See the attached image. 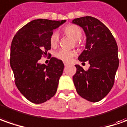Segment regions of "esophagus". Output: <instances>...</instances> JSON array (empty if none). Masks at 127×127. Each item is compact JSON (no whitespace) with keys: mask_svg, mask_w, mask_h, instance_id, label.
<instances>
[{"mask_svg":"<svg viewBox=\"0 0 127 127\" xmlns=\"http://www.w3.org/2000/svg\"><path fill=\"white\" fill-rule=\"evenodd\" d=\"M64 66H67V65H68V64H69V63L64 62Z\"/></svg>","mask_w":127,"mask_h":127,"instance_id":"34e87169","label":"esophagus"}]
</instances>
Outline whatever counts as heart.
Wrapping results in <instances>:
<instances>
[{"label":"heart","mask_w":127,"mask_h":127,"mask_svg":"<svg viewBox=\"0 0 127 127\" xmlns=\"http://www.w3.org/2000/svg\"><path fill=\"white\" fill-rule=\"evenodd\" d=\"M64 33L67 36L71 37L74 41H79L82 36V31L78 26L74 24H69L66 26L63 29ZM50 45L55 47L59 42V35L57 32H53L50 37ZM75 55L74 51H69L63 49L58 50L55 53V56L58 59L63 60L64 62H69Z\"/></svg>","instance_id":"obj_1"}]
</instances>
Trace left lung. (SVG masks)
Instances as JSON below:
<instances>
[{"label":"left lung","mask_w":127,"mask_h":127,"mask_svg":"<svg viewBox=\"0 0 127 127\" xmlns=\"http://www.w3.org/2000/svg\"><path fill=\"white\" fill-rule=\"evenodd\" d=\"M72 23L81 27L86 37L85 50L78 60L89 61L90 64L86 71L80 65H75L74 84L81 97L95 103L105 98L113 86L119 67L117 45L108 28L95 17L76 18Z\"/></svg>","instance_id":"8db88e82"}]
</instances>
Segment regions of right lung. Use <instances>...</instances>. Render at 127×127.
Listing matches in <instances>:
<instances>
[{"label": "right lung", "instance_id": "1", "mask_svg": "<svg viewBox=\"0 0 127 127\" xmlns=\"http://www.w3.org/2000/svg\"><path fill=\"white\" fill-rule=\"evenodd\" d=\"M66 20L37 19L31 21L17 32L10 47V67L16 86L32 103L40 104L50 99L58 89L63 74L62 60L52 58L48 65L38 63L51 48L53 30Z\"/></svg>", "mask_w": 127, "mask_h": 127}]
</instances>
